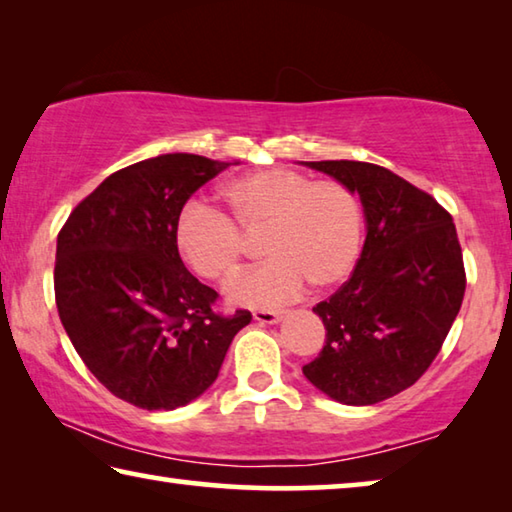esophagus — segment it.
Here are the masks:
<instances>
[{
  "instance_id": "esophagus-1",
  "label": "esophagus",
  "mask_w": 512,
  "mask_h": 512,
  "mask_svg": "<svg viewBox=\"0 0 512 512\" xmlns=\"http://www.w3.org/2000/svg\"><path fill=\"white\" fill-rule=\"evenodd\" d=\"M282 316H284V311H280V309H255L253 311V318L257 320V323H266V325L277 323Z\"/></svg>"
}]
</instances>
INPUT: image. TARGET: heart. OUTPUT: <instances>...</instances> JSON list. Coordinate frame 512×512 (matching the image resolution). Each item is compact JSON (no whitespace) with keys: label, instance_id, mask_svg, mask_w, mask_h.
Returning <instances> with one entry per match:
<instances>
[{"label":"heart","instance_id":"heart-1","mask_svg":"<svg viewBox=\"0 0 512 512\" xmlns=\"http://www.w3.org/2000/svg\"><path fill=\"white\" fill-rule=\"evenodd\" d=\"M228 212L201 203L183 207L176 248L196 275L225 284L237 277L246 239L262 232L259 248L271 259L232 284L230 300L271 307L305 289L345 280L361 248L359 196L334 178L309 180L302 171L271 167L239 176L221 189Z\"/></svg>","mask_w":512,"mask_h":512}]
</instances>
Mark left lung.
I'll use <instances>...</instances> for the list:
<instances>
[{
  "mask_svg": "<svg viewBox=\"0 0 512 512\" xmlns=\"http://www.w3.org/2000/svg\"><path fill=\"white\" fill-rule=\"evenodd\" d=\"M359 192L368 235L348 282L314 311L325 345L302 366L332 400L377 404L413 386L447 339L465 296L463 250L443 205L379 164L309 162Z\"/></svg>",
  "mask_w": 512,
  "mask_h": 512,
  "instance_id": "8db88e82",
  "label": "left lung"
}]
</instances>
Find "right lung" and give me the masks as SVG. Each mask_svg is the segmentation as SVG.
Wrapping results in <instances>:
<instances>
[{"instance_id":"add662e5","label":"right lung","mask_w":512,"mask_h":512,"mask_svg":"<svg viewBox=\"0 0 512 512\" xmlns=\"http://www.w3.org/2000/svg\"><path fill=\"white\" fill-rule=\"evenodd\" d=\"M167 153L108 176L58 232L60 323L85 366L119 400L146 411L196 400L219 377L250 311H216L219 293L187 271L176 248L185 203L228 169Z\"/></svg>"}]
</instances>
